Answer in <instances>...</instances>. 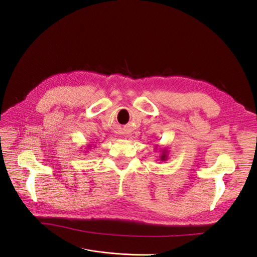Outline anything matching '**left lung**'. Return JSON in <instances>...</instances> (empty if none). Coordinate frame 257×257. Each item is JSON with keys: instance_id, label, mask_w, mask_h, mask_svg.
<instances>
[{"instance_id": "obj_1", "label": "left lung", "mask_w": 257, "mask_h": 257, "mask_svg": "<svg viewBox=\"0 0 257 257\" xmlns=\"http://www.w3.org/2000/svg\"><path fill=\"white\" fill-rule=\"evenodd\" d=\"M157 147V146H155ZM155 149H157V148H155ZM168 151H167V148H164V149L162 150V153L160 154V157H159V159H160V161H162V162H165V161H167V159H168Z\"/></svg>"}]
</instances>
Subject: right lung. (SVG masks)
<instances>
[{"label": "right lung", "instance_id": "obj_1", "mask_svg": "<svg viewBox=\"0 0 257 257\" xmlns=\"http://www.w3.org/2000/svg\"><path fill=\"white\" fill-rule=\"evenodd\" d=\"M92 147V144H90V145H88V148H91ZM95 148V147H94Z\"/></svg>", "mask_w": 257, "mask_h": 257}]
</instances>
